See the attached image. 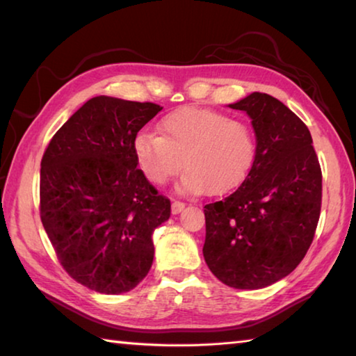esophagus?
<instances>
[{"label": "esophagus", "mask_w": 356, "mask_h": 356, "mask_svg": "<svg viewBox=\"0 0 356 356\" xmlns=\"http://www.w3.org/2000/svg\"><path fill=\"white\" fill-rule=\"evenodd\" d=\"M184 209H185V202H182V201H177V200H174V201H172V204H171V212H172V213H179V212H182Z\"/></svg>", "instance_id": "esophagus-1"}]
</instances>
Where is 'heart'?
Instances as JSON below:
<instances>
[{"instance_id": "heart-1", "label": "heart", "mask_w": 356, "mask_h": 356, "mask_svg": "<svg viewBox=\"0 0 356 356\" xmlns=\"http://www.w3.org/2000/svg\"><path fill=\"white\" fill-rule=\"evenodd\" d=\"M159 136L138 135L136 165L147 180L161 185L182 170L179 188L218 195L232 190L256 159V135L250 124L207 108H182L160 120Z\"/></svg>"}]
</instances>
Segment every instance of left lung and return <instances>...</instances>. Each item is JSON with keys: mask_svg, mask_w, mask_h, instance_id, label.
Masks as SVG:
<instances>
[{"mask_svg": "<svg viewBox=\"0 0 356 356\" xmlns=\"http://www.w3.org/2000/svg\"><path fill=\"white\" fill-rule=\"evenodd\" d=\"M232 110L251 118L256 159L225 200L204 206V259L221 282L262 289L297 268L314 238L322 170L308 127L278 99L252 92Z\"/></svg>", "mask_w": 356, "mask_h": 356, "instance_id": "1", "label": "left lung"}]
</instances>
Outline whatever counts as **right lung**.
<instances>
[{"instance_id": "add662e5", "label": "right lung", "mask_w": 356, "mask_h": 356, "mask_svg": "<svg viewBox=\"0 0 356 356\" xmlns=\"http://www.w3.org/2000/svg\"><path fill=\"white\" fill-rule=\"evenodd\" d=\"M161 106L99 95L55 135L40 161V220L70 278L122 293L146 278L152 232L171 201L138 170L134 143Z\"/></svg>"}]
</instances>
